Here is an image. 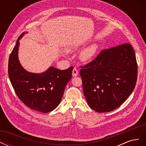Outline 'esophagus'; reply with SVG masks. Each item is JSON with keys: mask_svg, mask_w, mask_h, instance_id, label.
Here are the masks:
<instances>
[{"mask_svg": "<svg viewBox=\"0 0 146 146\" xmlns=\"http://www.w3.org/2000/svg\"><path fill=\"white\" fill-rule=\"evenodd\" d=\"M72 76L73 77H76L78 76V70L76 68H74V69L72 70Z\"/></svg>", "mask_w": 146, "mask_h": 146, "instance_id": "obj_1", "label": "esophagus"}]
</instances>
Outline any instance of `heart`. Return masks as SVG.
Segmentation results:
<instances>
[{"mask_svg":"<svg viewBox=\"0 0 146 146\" xmlns=\"http://www.w3.org/2000/svg\"><path fill=\"white\" fill-rule=\"evenodd\" d=\"M72 50H76V48H72ZM99 50V45L96 43L91 44L86 47L79 54V59L83 63L90 62L94 58Z\"/></svg>","mask_w":146,"mask_h":146,"instance_id":"heart-1","label":"heart"}]
</instances>
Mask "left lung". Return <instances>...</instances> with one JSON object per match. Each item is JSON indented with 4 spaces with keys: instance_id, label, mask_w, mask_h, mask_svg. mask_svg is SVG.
<instances>
[{
    "instance_id": "8db88e82",
    "label": "left lung",
    "mask_w": 146,
    "mask_h": 146,
    "mask_svg": "<svg viewBox=\"0 0 146 146\" xmlns=\"http://www.w3.org/2000/svg\"><path fill=\"white\" fill-rule=\"evenodd\" d=\"M81 68L84 95L88 105L97 112L118 108L135 87L138 66L130 44L104 50Z\"/></svg>"
}]
</instances>
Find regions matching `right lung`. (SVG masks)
I'll return each mask as SVG.
<instances>
[{
    "instance_id": "add662e5",
    "label": "right lung",
    "mask_w": 146,
    "mask_h": 146,
    "mask_svg": "<svg viewBox=\"0 0 146 146\" xmlns=\"http://www.w3.org/2000/svg\"><path fill=\"white\" fill-rule=\"evenodd\" d=\"M16 41L8 61V76L19 99L28 107L43 113L56 108L62 98L65 87L72 77V66L61 70L53 66L42 73L26 70L18 58L19 40Z\"/></svg>"
}]
</instances>
